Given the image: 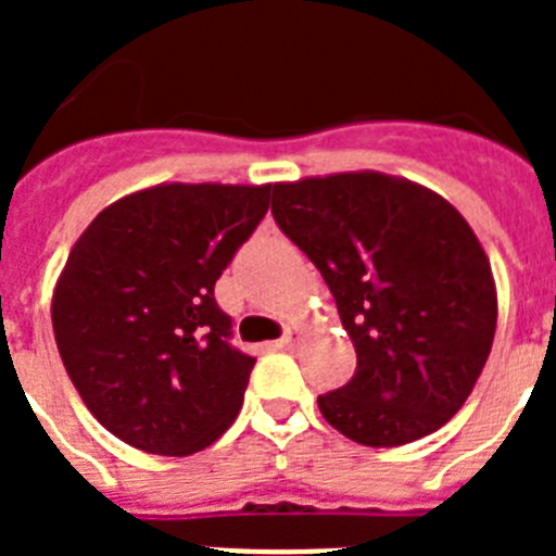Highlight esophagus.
Returning a JSON list of instances; mask_svg holds the SVG:
<instances>
[{
    "instance_id": "obj_1",
    "label": "esophagus",
    "mask_w": 556,
    "mask_h": 556,
    "mask_svg": "<svg viewBox=\"0 0 556 556\" xmlns=\"http://www.w3.org/2000/svg\"><path fill=\"white\" fill-rule=\"evenodd\" d=\"M301 333H303L301 326H289L287 333H283L278 345H281V348H294V345H298V339H301Z\"/></svg>"
}]
</instances>
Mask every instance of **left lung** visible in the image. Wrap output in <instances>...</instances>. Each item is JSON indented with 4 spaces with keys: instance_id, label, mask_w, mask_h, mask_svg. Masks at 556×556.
I'll list each match as a JSON object with an SVG mask.
<instances>
[{
    "instance_id": "obj_1",
    "label": "left lung",
    "mask_w": 556,
    "mask_h": 556,
    "mask_svg": "<svg viewBox=\"0 0 556 556\" xmlns=\"http://www.w3.org/2000/svg\"><path fill=\"white\" fill-rule=\"evenodd\" d=\"M273 217L320 269L356 348L323 417L370 448L415 443L462 409L498 320L473 228L437 191L384 172L273 186Z\"/></svg>"
}]
</instances>
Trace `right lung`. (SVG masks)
I'll use <instances>...</instances> for the list:
<instances>
[{"label":"right lung","mask_w":556,"mask_h":556,"mask_svg":"<svg viewBox=\"0 0 556 556\" xmlns=\"http://www.w3.org/2000/svg\"><path fill=\"white\" fill-rule=\"evenodd\" d=\"M273 184H159L102 208L52 292L63 367L122 443L189 456L228 431L255 358L230 345L214 283Z\"/></svg>","instance_id":"obj_1"}]
</instances>
